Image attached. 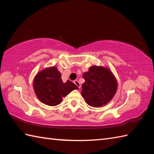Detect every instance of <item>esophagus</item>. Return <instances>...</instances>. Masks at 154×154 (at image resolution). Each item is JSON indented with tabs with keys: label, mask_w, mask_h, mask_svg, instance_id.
Returning a JSON list of instances; mask_svg holds the SVG:
<instances>
[{
	"label": "esophagus",
	"mask_w": 154,
	"mask_h": 154,
	"mask_svg": "<svg viewBox=\"0 0 154 154\" xmlns=\"http://www.w3.org/2000/svg\"><path fill=\"white\" fill-rule=\"evenodd\" d=\"M74 83H75V85H76L80 89V88H81V85H80L79 81H78L77 80H75V81H74Z\"/></svg>",
	"instance_id": "1"
}]
</instances>
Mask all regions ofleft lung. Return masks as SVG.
I'll return each instance as SVG.
<instances>
[{
  "label": "left lung",
  "instance_id": "1",
  "mask_svg": "<svg viewBox=\"0 0 154 154\" xmlns=\"http://www.w3.org/2000/svg\"><path fill=\"white\" fill-rule=\"evenodd\" d=\"M81 95L89 105L102 106L112 99L117 89L116 80L108 69L93 66L83 75Z\"/></svg>",
  "mask_w": 154,
  "mask_h": 154
}]
</instances>
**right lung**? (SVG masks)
I'll return each mask as SVG.
<instances>
[{
    "instance_id": "right-lung-1",
    "label": "right lung",
    "mask_w": 154,
    "mask_h": 154,
    "mask_svg": "<svg viewBox=\"0 0 154 154\" xmlns=\"http://www.w3.org/2000/svg\"><path fill=\"white\" fill-rule=\"evenodd\" d=\"M61 75L55 67L47 68L39 72L34 80V88L42 103L49 106H56L61 103L62 98L79 88L71 81L63 83Z\"/></svg>"
}]
</instances>
